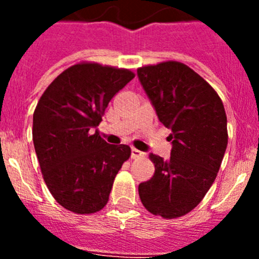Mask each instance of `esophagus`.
<instances>
[{"instance_id":"obj_1","label":"esophagus","mask_w":259,"mask_h":259,"mask_svg":"<svg viewBox=\"0 0 259 259\" xmlns=\"http://www.w3.org/2000/svg\"><path fill=\"white\" fill-rule=\"evenodd\" d=\"M144 153L140 152L139 149H135V148H132L131 149V157L132 158H139V157H143Z\"/></svg>"}]
</instances>
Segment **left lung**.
Instances as JSON below:
<instances>
[{"label": "left lung", "mask_w": 259, "mask_h": 259, "mask_svg": "<svg viewBox=\"0 0 259 259\" xmlns=\"http://www.w3.org/2000/svg\"><path fill=\"white\" fill-rule=\"evenodd\" d=\"M159 122L171 131L170 159L150 153L155 172L139 185L145 209L162 218L185 215L214 183L227 148V116L207 81L180 62L137 70Z\"/></svg>", "instance_id": "8db88e82"}]
</instances>
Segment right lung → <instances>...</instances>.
<instances>
[{
    "mask_svg": "<svg viewBox=\"0 0 259 259\" xmlns=\"http://www.w3.org/2000/svg\"><path fill=\"white\" fill-rule=\"evenodd\" d=\"M134 72L98 63L71 66L53 80L33 113L32 137L48 189L76 214L100 211L131 155L128 145L101 139L107 105Z\"/></svg>",
    "mask_w": 259,
    "mask_h": 259,
    "instance_id": "right-lung-1",
    "label": "right lung"
}]
</instances>
